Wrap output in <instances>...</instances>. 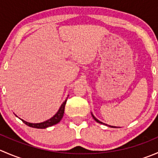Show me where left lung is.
<instances>
[{"instance_id":"left-lung-1","label":"left lung","mask_w":158,"mask_h":158,"mask_svg":"<svg viewBox=\"0 0 158 158\" xmlns=\"http://www.w3.org/2000/svg\"><path fill=\"white\" fill-rule=\"evenodd\" d=\"M92 118H94V120L95 121V122H98V123H100V124H103V125H106V124H105V123H103V122H100L99 120H98V119H97L95 117V116L93 115V114H92ZM108 126H109V127H111V128H116V127H114V126H111V125H108Z\"/></svg>"}]
</instances>
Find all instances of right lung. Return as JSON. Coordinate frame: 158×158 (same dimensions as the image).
<instances>
[{
  "label": "right lung",
  "instance_id": "1",
  "mask_svg": "<svg viewBox=\"0 0 158 158\" xmlns=\"http://www.w3.org/2000/svg\"><path fill=\"white\" fill-rule=\"evenodd\" d=\"M66 101H67V98L65 100V102H63V103L61 105L60 109H59L58 111L56 113L55 115L52 116V117L51 118H49V120L45 121V122H41V123H30V122H26V121L22 120L21 119L22 122H23L25 125H28L29 127H32V128H48V127L52 126V125H56V124L59 123V122L61 121V119L63 118Z\"/></svg>",
  "mask_w": 158,
  "mask_h": 158
}]
</instances>
